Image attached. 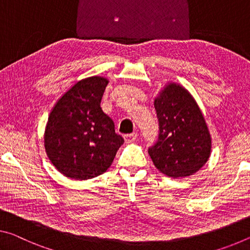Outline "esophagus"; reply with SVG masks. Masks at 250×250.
<instances>
[{
  "mask_svg": "<svg viewBox=\"0 0 250 250\" xmlns=\"http://www.w3.org/2000/svg\"><path fill=\"white\" fill-rule=\"evenodd\" d=\"M124 138H125L126 143H132V142H135V141H136V138H137V134H136V133L127 134V135H125Z\"/></svg>",
  "mask_w": 250,
  "mask_h": 250,
  "instance_id": "obj_1",
  "label": "esophagus"
}]
</instances>
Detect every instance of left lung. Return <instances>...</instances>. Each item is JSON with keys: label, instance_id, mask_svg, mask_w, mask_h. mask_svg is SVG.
Returning a JSON list of instances; mask_svg holds the SVG:
<instances>
[{"label": "left lung", "instance_id": "8db88e82", "mask_svg": "<svg viewBox=\"0 0 250 250\" xmlns=\"http://www.w3.org/2000/svg\"><path fill=\"white\" fill-rule=\"evenodd\" d=\"M159 136L148 154L156 168L173 178L187 177L205 165L211 136L195 98L181 84L168 82L155 97Z\"/></svg>", "mask_w": 250, "mask_h": 250}]
</instances>
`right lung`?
<instances>
[{"label": "right lung", "instance_id": "obj_1", "mask_svg": "<svg viewBox=\"0 0 250 250\" xmlns=\"http://www.w3.org/2000/svg\"><path fill=\"white\" fill-rule=\"evenodd\" d=\"M107 84L103 76L76 82L51 110L44 132L45 152L65 177L86 181L105 173L124 143L101 107Z\"/></svg>", "mask_w": 250, "mask_h": 250}]
</instances>
